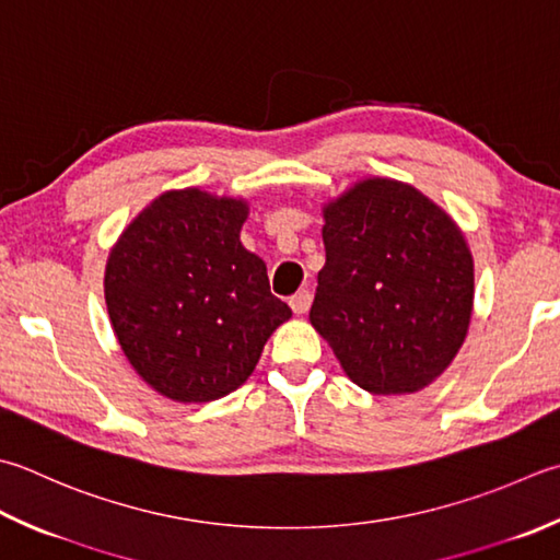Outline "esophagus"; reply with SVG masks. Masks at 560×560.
I'll use <instances>...</instances> for the list:
<instances>
[{
    "label": "esophagus",
    "instance_id": "34e87169",
    "mask_svg": "<svg viewBox=\"0 0 560 560\" xmlns=\"http://www.w3.org/2000/svg\"><path fill=\"white\" fill-rule=\"evenodd\" d=\"M311 303H313V295H311L308 291H299V293H295V295H291V301H289L291 311H293L295 315H303V313H308Z\"/></svg>",
    "mask_w": 560,
    "mask_h": 560
}]
</instances>
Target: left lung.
<instances>
[{
    "label": "left lung",
    "instance_id": "1",
    "mask_svg": "<svg viewBox=\"0 0 560 560\" xmlns=\"http://www.w3.org/2000/svg\"><path fill=\"white\" fill-rule=\"evenodd\" d=\"M325 267L311 325L359 388L408 396L462 349L474 257L462 228L412 184L366 177L323 203Z\"/></svg>",
    "mask_w": 560,
    "mask_h": 560
}]
</instances>
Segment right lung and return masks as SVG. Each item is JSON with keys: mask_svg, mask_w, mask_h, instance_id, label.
<instances>
[{"mask_svg": "<svg viewBox=\"0 0 560 560\" xmlns=\"http://www.w3.org/2000/svg\"><path fill=\"white\" fill-rule=\"evenodd\" d=\"M247 215L240 196L170 189L108 252L104 299L120 352L174 402H211L243 386L293 315L240 240Z\"/></svg>", "mask_w": 560, "mask_h": 560, "instance_id": "1", "label": "right lung"}]
</instances>
